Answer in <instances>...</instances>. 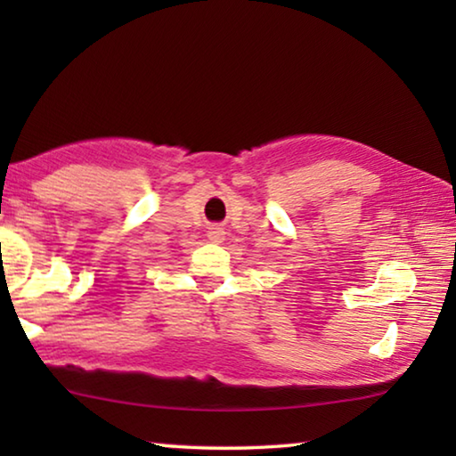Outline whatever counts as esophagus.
Listing matches in <instances>:
<instances>
[{
	"label": "esophagus",
	"instance_id": "1",
	"mask_svg": "<svg viewBox=\"0 0 456 456\" xmlns=\"http://www.w3.org/2000/svg\"><path fill=\"white\" fill-rule=\"evenodd\" d=\"M207 237H209L211 243H223V239H225V229H223L221 225H211Z\"/></svg>",
	"mask_w": 456,
	"mask_h": 456
}]
</instances>
